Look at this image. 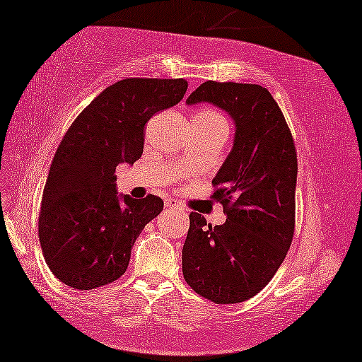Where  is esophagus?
Instances as JSON below:
<instances>
[{"label": "esophagus", "mask_w": 362, "mask_h": 362, "mask_svg": "<svg viewBox=\"0 0 362 362\" xmlns=\"http://www.w3.org/2000/svg\"><path fill=\"white\" fill-rule=\"evenodd\" d=\"M165 207L166 209H171V210H181V205L177 204L175 199H166L165 200Z\"/></svg>", "instance_id": "1"}]
</instances>
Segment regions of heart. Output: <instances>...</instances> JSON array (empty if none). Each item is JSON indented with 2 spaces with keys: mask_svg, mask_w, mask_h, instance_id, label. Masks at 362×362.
Masks as SVG:
<instances>
[{
  "mask_svg": "<svg viewBox=\"0 0 362 362\" xmlns=\"http://www.w3.org/2000/svg\"><path fill=\"white\" fill-rule=\"evenodd\" d=\"M194 124L202 127H218L226 126V121L220 111H216L214 108H202L194 115Z\"/></svg>",
  "mask_w": 362,
  "mask_h": 362,
  "instance_id": "b5f03b06",
  "label": "heart"
}]
</instances>
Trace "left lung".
<instances>
[{
  "mask_svg": "<svg viewBox=\"0 0 362 362\" xmlns=\"http://www.w3.org/2000/svg\"><path fill=\"white\" fill-rule=\"evenodd\" d=\"M210 102L236 123L231 153L214 177L210 197L223 205V225L189 215L182 275L215 304L251 299L269 285L286 257L296 218L298 157L280 107L257 84L207 81L187 103Z\"/></svg>",
  "mask_w": 362,
  "mask_h": 362,
  "instance_id": "1",
  "label": "left lung"
}]
</instances>
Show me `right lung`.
Listing matches in <instances>:
<instances>
[{"label": "right lung", "instance_id": "obj_1", "mask_svg": "<svg viewBox=\"0 0 362 362\" xmlns=\"http://www.w3.org/2000/svg\"><path fill=\"white\" fill-rule=\"evenodd\" d=\"M187 90L185 79L127 77L81 111L54 153L38 214V238L53 275L76 290L124 275L131 249L163 200L116 196L115 171L144 150V127Z\"/></svg>", "mask_w": 362, "mask_h": 362}]
</instances>
